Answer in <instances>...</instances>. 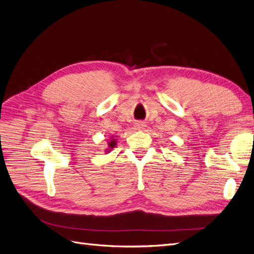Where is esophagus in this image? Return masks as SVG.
Segmentation results:
<instances>
[{"label": "esophagus", "mask_w": 254, "mask_h": 254, "mask_svg": "<svg viewBox=\"0 0 254 254\" xmlns=\"http://www.w3.org/2000/svg\"><path fill=\"white\" fill-rule=\"evenodd\" d=\"M134 127H135L136 130H142V129H144L146 127V125H145L144 122H136Z\"/></svg>", "instance_id": "1"}]
</instances>
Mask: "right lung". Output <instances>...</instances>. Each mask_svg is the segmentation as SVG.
<instances>
[{
  "mask_svg": "<svg viewBox=\"0 0 254 254\" xmlns=\"http://www.w3.org/2000/svg\"><path fill=\"white\" fill-rule=\"evenodd\" d=\"M108 144H109V147H110V148H113V147H115V145H117V142H115L114 140H112V141L109 142Z\"/></svg>",
  "mask_w": 254,
  "mask_h": 254,
  "instance_id": "obj_1",
  "label": "right lung"
}]
</instances>
